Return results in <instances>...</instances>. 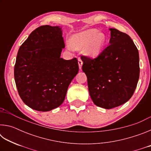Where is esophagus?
<instances>
[{
  "label": "esophagus",
  "instance_id": "esophagus-1",
  "mask_svg": "<svg viewBox=\"0 0 151 151\" xmlns=\"http://www.w3.org/2000/svg\"><path fill=\"white\" fill-rule=\"evenodd\" d=\"M78 66H79V69H82V65H83V61L81 59V58H78Z\"/></svg>",
  "mask_w": 151,
  "mask_h": 151
}]
</instances>
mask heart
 <instances>
[{
	"instance_id": "1",
	"label": "heart",
	"mask_w": 151,
	"mask_h": 151,
	"mask_svg": "<svg viewBox=\"0 0 151 151\" xmlns=\"http://www.w3.org/2000/svg\"><path fill=\"white\" fill-rule=\"evenodd\" d=\"M106 42V36L97 29H88L73 35L70 39V50H81L85 55L96 57L102 52Z\"/></svg>"
}]
</instances>
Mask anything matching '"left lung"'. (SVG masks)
Here are the masks:
<instances>
[{
	"label": "left lung",
	"mask_w": 151,
	"mask_h": 151,
	"mask_svg": "<svg viewBox=\"0 0 151 151\" xmlns=\"http://www.w3.org/2000/svg\"><path fill=\"white\" fill-rule=\"evenodd\" d=\"M111 31L110 45L95 58L81 57L94 104L111 109L131 98L139 78V51L129 35L116 29Z\"/></svg>",
	"instance_id": "1"
}]
</instances>
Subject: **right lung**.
<instances>
[{
  "label": "right lung",
  "mask_w": 151,
  "mask_h": 151,
  "mask_svg": "<svg viewBox=\"0 0 151 151\" xmlns=\"http://www.w3.org/2000/svg\"><path fill=\"white\" fill-rule=\"evenodd\" d=\"M62 27L36 29L19 48L14 80L20 98L28 106L47 112L65 101L68 86L78 73L76 58H60L65 48Z\"/></svg>",
  "instance_id": "add662e5"
}]
</instances>
